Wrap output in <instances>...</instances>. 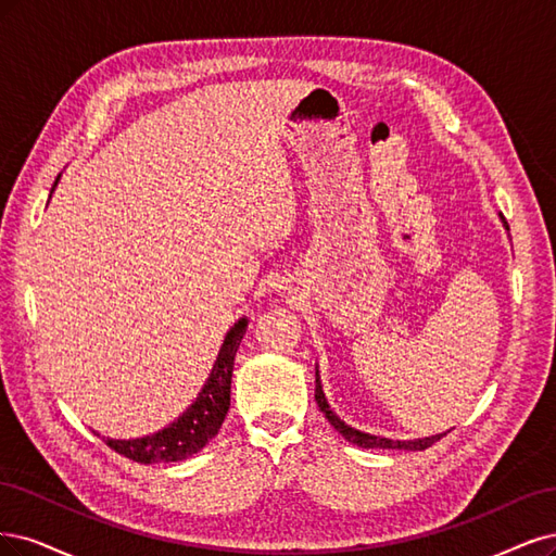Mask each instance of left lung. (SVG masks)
Instances as JSON below:
<instances>
[{"label": "left lung", "mask_w": 556, "mask_h": 556, "mask_svg": "<svg viewBox=\"0 0 556 556\" xmlns=\"http://www.w3.org/2000/svg\"><path fill=\"white\" fill-rule=\"evenodd\" d=\"M506 224V222H504ZM316 404L318 408L324 410L326 418L330 420V425L337 429L339 434H342L346 441L361 445V447H392V451H425V447H429L432 443H437L439 439H443L445 434H434V437H425V439H414V441H392V439H383V437H374V434H365L361 432V429H353L349 427L344 420H339L334 410L330 408L326 395H324V386H320V379H318V369H316Z\"/></svg>", "instance_id": "obj_1"}]
</instances>
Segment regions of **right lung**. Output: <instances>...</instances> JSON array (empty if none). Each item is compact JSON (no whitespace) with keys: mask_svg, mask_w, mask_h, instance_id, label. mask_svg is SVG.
Masks as SVG:
<instances>
[{"mask_svg":"<svg viewBox=\"0 0 556 556\" xmlns=\"http://www.w3.org/2000/svg\"><path fill=\"white\" fill-rule=\"evenodd\" d=\"M60 180V177H58ZM58 185V182H55ZM247 332V318H240L232 326L219 349L217 363H214L203 390L195 402L185 414L170 422L168 427L159 429L152 437L142 439H103L115 453L129 457L140 464H159V462H180L207 445L210 439L217 437L219 427L228 414L230 406V376L236 365V353Z\"/></svg>","mask_w":556,"mask_h":556,"instance_id":"add662e5","label":"right lung"}]
</instances>
